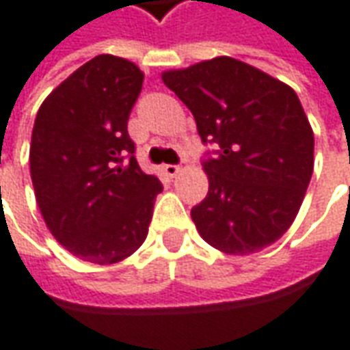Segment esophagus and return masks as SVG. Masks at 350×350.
<instances>
[{"label": "esophagus", "instance_id": "34e87169", "mask_svg": "<svg viewBox=\"0 0 350 350\" xmlns=\"http://www.w3.org/2000/svg\"><path fill=\"white\" fill-rule=\"evenodd\" d=\"M163 170H164V174H166V176L174 178V176H178V172H180L182 168H180V164H164Z\"/></svg>", "mask_w": 350, "mask_h": 350}]
</instances>
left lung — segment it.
I'll return each mask as SVG.
<instances>
[{"label":"left lung","mask_w":350,"mask_h":350,"mask_svg":"<svg viewBox=\"0 0 350 350\" xmlns=\"http://www.w3.org/2000/svg\"><path fill=\"white\" fill-rule=\"evenodd\" d=\"M191 110L203 143L207 198L191 209L201 238L247 256L288 230L314 172V131L296 92L279 79L221 55L163 73Z\"/></svg>","instance_id":"1"}]
</instances>
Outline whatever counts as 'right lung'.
Wrapping results in <instances>:
<instances>
[{
    "label": "right lung",
    "instance_id": "right-lung-1",
    "mask_svg": "<svg viewBox=\"0 0 350 350\" xmlns=\"http://www.w3.org/2000/svg\"><path fill=\"white\" fill-rule=\"evenodd\" d=\"M143 71L124 57H92L55 87L32 127L31 178L46 226L73 256L106 265L149 232L157 176L135 161L127 120Z\"/></svg>",
    "mask_w": 350,
    "mask_h": 350
}]
</instances>
